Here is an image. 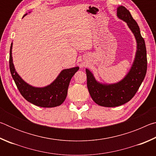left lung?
<instances>
[{
    "mask_svg": "<svg viewBox=\"0 0 156 156\" xmlns=\"http://www.w3.org/2000/svg\"><path fill=\"white\" fill-rule=\"evenodd\" d=\"M117 16L126 23L136 41V52L130 69L119 82L103 84L98 81L90 70L86 69L87 88L94 101L100 106L114 107L129 102L136 94L147 73V50L144 38L136 21L124 6L117 8Z\"/></svg>",
    "mask_w": 156,
    "mask_h": 156,
    "instance_id": "1",
    "label": "left lung"
}]
</instances>
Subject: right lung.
Returning <instances> with one entry per match:
<instances>
[{"instance_id": "right-lung-1", "label": "right lung", "mask_w": 156, "mask_h": 156, "mask_svg": "<svg viewBox=\"0 0 156 156\" xmlns=\"http://www.w3.org/2000/svg\"><path fill=\"white\" fill-rule=\"evenodd\" d=\"M27 14H25L23 17ZM12 43L9 51L10 72L18 90L24 98L31 104L41 107H55L62 104L67 97L71 79L79 69V67L65 69L50 84L43 87H36L23 80L16 71L12 58Z\"/></svg>"}]
</instances>
